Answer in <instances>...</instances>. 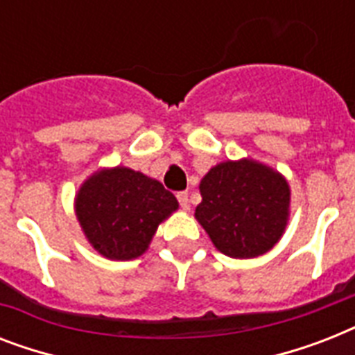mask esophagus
Returning <instances> with one entry per match:
<instances>
[{
	"instance_id": "obj_1",
	"label": "esophagus",
	"mask_w": 355,
	"mask_h": 355,
	"mask_svg": "<svg viewBox=\"0 0 355 355\" xmlns=\"http://www.w3.org/2000/svg\"><path fill=\"white\" fill-rule=\"evenodd\" d=\"M177 199L182 206V210H189V199H188V191H178Z\"/></svg>"
}]
</instances>
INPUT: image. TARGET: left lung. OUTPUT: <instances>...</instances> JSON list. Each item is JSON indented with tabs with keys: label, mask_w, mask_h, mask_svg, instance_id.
<instances>
[{
	"label": "left lung",
	"mask_w": 355,
	"mask_h": 355,
	"mask_svg": "<svg viewBox=\"0 0 355 355\" xmlns=\"http://www.w3.org/2000/svg\"><path fill=\"white\" fill-rule=\"evenodd\" d=\"M202 202L195 217L219 250L254 258L275 247L289 214V186L258 162H225L200 182Z\"/></svg>",
	"instance_id": "8db88e82"
}]
</instances>
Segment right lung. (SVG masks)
Listing matches in <instances>:
<instances>
[{
	"label": "right lung",
	"instance_id": "right-lung-1",
	"mask_svg": "<svg viewBox=\"0 0 355 355\" xmlns=\"http://www.w3.org/2000/svg\"><path fill=\"white\" fill-rule=\"evenodd\" d=\"M77 217L88 241L110 259L145 252L156 228L178 202L158 180L116 167L96 173L79 189Z\"/></svg>",
	"mask_w": 355,
	"mask_h": 355
}]
</instances>
